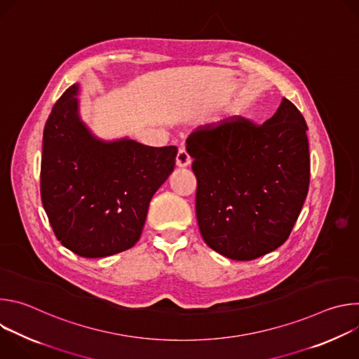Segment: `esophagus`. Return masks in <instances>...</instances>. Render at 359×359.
<instances>
[{
    "label": "esophagus",
    "mask_w": 359,
    "mask_h": 359,
    "mask_svg": "<svg viewBox=\"0 0 359 359\" xmlns=\"http://www.w3.org/2000/svg\"><path fill=\"white\" fill-rule=\"evenodd\" d=\"M191 163V159L189 156V153L184 149H179L177 156H176V166L177 168H186Z\"/></svg>",
    "instance_id": "1"
}]
</instances>
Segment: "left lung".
I'll return each instance as SVG.
<instances>
[{"label":"left lung","instance_id":"8db88e82","mask_svg":"<svg viewBox=\"0 0 359 359\" xmlns=\"http://www.w3.org/2000/svg\"><path fill=\"white\" fill-rule=\"evenodd\" d=\"M306 130L301 112L283 97L263 125L233 116L187 137L197 223L210 248L248 262L288 238L309 193Z\"/></svg>","mask_w":359,"mask_h":359}]
</instances>
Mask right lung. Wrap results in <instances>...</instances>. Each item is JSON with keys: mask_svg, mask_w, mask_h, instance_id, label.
Here are the masks:
<instances>
[{"mask_svg": "<svg viewBox=\"0 0 359 359\" xmlns=\"http://www.w3.org/2000/svg\"><path fill=\"white\" fill-rule=\"evenodd\" d=\"M79 85L57 100L43 128L41 198L57 238L81 257L133 247L149 203L175 169L176 146L104 140L79 115Z\"/></svg>", "mask_w": 359, "mask_h": 359, "instance_id": "right-lung-1", "label": "right lung"}]
</instances>
